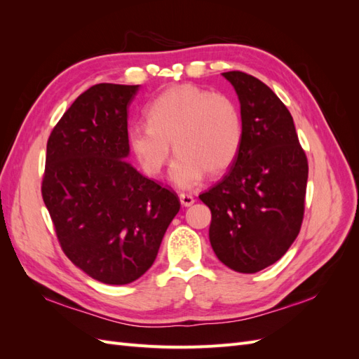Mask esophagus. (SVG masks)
I'll return each instance as SVG.
<instances>
[{
  "mask_svg": "<svg viewBox=\"0 0 359 359\" xmlns=\"http://www.w3.org/2000/svg\"><path fill=\"white\" fill-rule=\"evenodd\" d=\"M180 201L184 206H191L194 203V198L189 193H180Z\"/></svg>",
  "mask_w": 359,
  "mask_h": 359,
  "instance_id": "esophagus-1",
  "label": "esophagus"
}]
</instances>
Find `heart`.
Here are the masks:
<instances>
[{
    "label": "heart",
    "instance_id": "obj_1",
    "mask_svg": "<svg viewBox=\"0 0 359 359\" xmlns=\"http://www.w3.org/2000/svg\"><path fill=\"white\" fill-rule=\"evenodd\" d=\"M147 124L128 127V145L139 166L157 177L177 153L170 180L190 189L206 175L229 169L244 139L240 106L231 95L211 93L194 85H177L163 91L145 111Z\"/></svg>",
    "mask_w": 359,
    "mask_h": 359
}]
</instances>
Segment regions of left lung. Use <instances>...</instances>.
<instances>
[{"label": "left lung", "instance_id": "obj_1", "mask_svg": "<svg viewBox=\"0 0 359 359\" xmlns=\"http://www.w3.org/2000/svg\"><path fill=\"white\" fill-rule=\"evenodd\" d=\"M223 76L240 99L244 139L233 165L199 198L211 210L215 256L236 273L253 274L276 264L299 233L309 163L274 91L244 72Z\"/></svg>", "mask_w": 359, "mask_h": 359}]
</instances>
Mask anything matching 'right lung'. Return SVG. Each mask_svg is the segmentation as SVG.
<instances>
[{
  "instance_id": "right-lung-1",
  "label": "right lung",
  "mask_w": 359,
  "mask_h": 359,
  "mask_svg": "<svg viewBox=\"0 0 359 359\" xmlns=\"http://www.w3.org/2000/svg\"><path fill=\"white\" fill-rule=\"evenodd\" d=\"M139 85L97 83L53 127L41 196L62 252L106 285H128L154 264L180 211L175 191L124 161L127 109Z\"/></svg>"
}]
</instances>
